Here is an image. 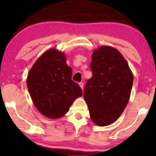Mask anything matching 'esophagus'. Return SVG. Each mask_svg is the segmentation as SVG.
<instances>
[{
    "label": "esophagus",
    "instance_id": "obj_1",
    "mask_svg": "<svg viewBox=\"0 0 156 156\" xmlns=\"http://www.w3.org/2000/svg\"><path fill=\"white\" fill-rule=\"evenodd\" d=\"M80 84V87H81V89H82V90H83V89H84V84H83L82 82H80V84Z\"/></svg>",
    "mask_w": 156,
    "mask_h": 156
}]
</instances>
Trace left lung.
<instances>
[{"instance_id":"1","label":"left lung","mask_w":156,"mask_h":156,"mask_svg":"<svg viewBox=\"0 0 156 156\" xmlns=\"http://www.w3.org/2000/svg\"><path fill=\"white\" fill-rule=\"evenodd\" d=\"M92 77L84 87V98L93 123L112 124L119 118L129 101L133 75L117 49L103 45L93 51Z\"/></svg>"}]
</instances>
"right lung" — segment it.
<instances>
[{"label": "right lung", "instance_id": "1", "mask_svg": "<svg viewBox=\"0 0 156 156\" xmlns=\"http://www.w3.org/2000/svg\"><path fill=\"white\" fill-rule=\"evenodd\" d=\"M72 76L65 53L55 48L49 49L36 60L27 74V86L40 113L55 119L67 114L74 100L82 96Z\"/></svg>", "mask_w": 156, "mask_h": 156}]
</instances>
